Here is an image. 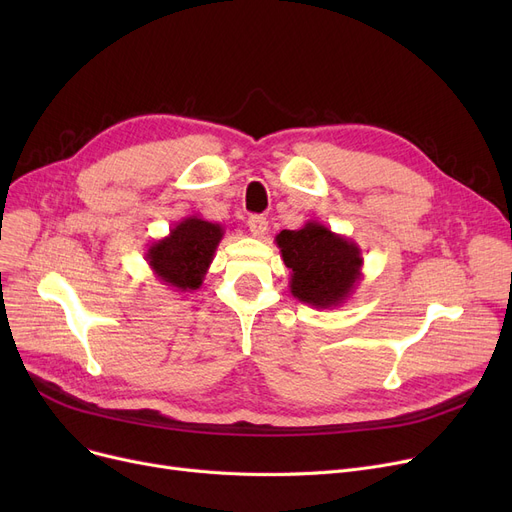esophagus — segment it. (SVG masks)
Instances as JSON below:
<instances>
[{
  "instance_id": "obj_1",
  "label": "esophagus",
  "mask_w": 512,
  "mask_h": 512,
  "mask_svg": "<svg viewBox=\"0 0 512 512\" xmlns=\"http://www.w3.org/2000/svg\"><path fill=\"white\" fill-rule=\"evenodd\" d=\"M247 224H249L251 234L257 236V238H261L267 232V220L263 218V215H251V218L247 220Z\"/></svg>"
}]
</instances>
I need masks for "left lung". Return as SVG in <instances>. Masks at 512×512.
Instances as JSON below:
<instances>
[{
    "mask_svg": "<svg viewBox=\"0 0 512 512\" xmlns=\"http://www.w3.org/2000/svg\"><path fill=\"white\" fill-rule=\"evenodd\" d=\"M276 245L290 270L294 299L315 309H334L353 297L363 280V257L355 240L319 222L299 230H282Z\"/></svg>",
    "mask_w": 512,
    "mask_h": 512,
    "instance_id": "obj_1",
    "label": "left lung"
}]
</instances>
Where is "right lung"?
<instances>
[{"mask_svg": "<svg viewBox=\"0 0 512 512\" xmlns=\"http://www.w3.org/2000/svg\"><path fill=\"white\" fill-rule=\"evenodd\" d=\"M222 238V224L188 215L170 228L168 236L151 242L145 259L161 284L176 292H193L201 288Z\"/></svg>", "mask_w": 512, "mask_h": 512, "instance_id": "right-lung-1", "label": "right lung"}]
</instances>
